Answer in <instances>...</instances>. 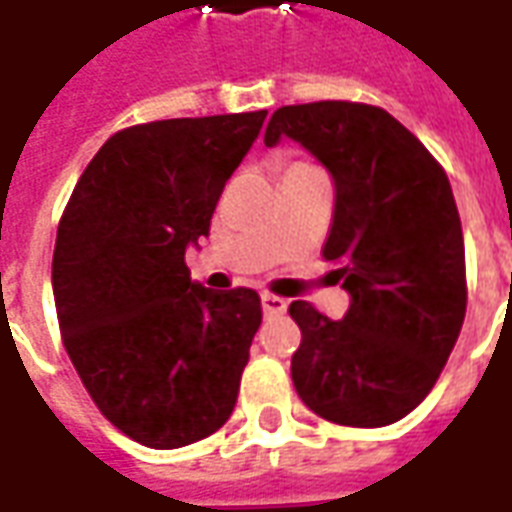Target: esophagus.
Instances as JSON below:
<instances>
[{"label":"esophagus","mask_w":512,"mask_h":512,"mask_svg":"<svg viewBox=\"0 0 512 512\" xmlns=\"http://www.w3.org/2000/svg\"><path fill=\"white\" fill-rule=\"evenodd\" d=\"M262 308H264V314H284L286 300L284 297H275V295H262Z\"/></svg>","instance_id":"esophagus-1"}]
</instances>
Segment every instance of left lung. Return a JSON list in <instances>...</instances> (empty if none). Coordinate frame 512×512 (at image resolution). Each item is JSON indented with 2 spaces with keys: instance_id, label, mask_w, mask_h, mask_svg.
Segmentation results:
<instances>
[{
  "instance_id": "8db88e82",
  "label": "left lung",
  "mask_w": 512,
  "mask_h": 512,
  "mask_svg": "<svg viewBox=\"0 0 512 512\" xmlns=\"http://www.w3.org/2000/svg\"><path fill=\"white\" fill-rule=\"evenodd\" d=\"M289 137L331 173L322 256L350 295L342 320L289 306L303 342L292 380L311 411L347 427L400 422L436 386L466 317V253L444 168L389 112L314 101L273 112L264 146Z\"/></svg>"
}]
</instances>
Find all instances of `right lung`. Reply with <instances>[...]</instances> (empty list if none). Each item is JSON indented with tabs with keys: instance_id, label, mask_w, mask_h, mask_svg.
I'll return each instance as SVG.
<instances>
[{
	"instance_id": "add662e5",
	"label": "right lung",
	"mask_w": 512,
	"mask_h": 512,
	"mask_svg": "<svg viewBox=\"0 0 512 512\" xmlns=\"http://www.w3.org/2000/svg\"><path fill=\"white\" fill-rule=\"evenodd\" d=\"M264 118L129 126L90 159L65 206L52 259L63 344L99 411L143 447L195 444L237 405L262 303L245 286L192 281L184 253L209 237Z\"/></svg>"
}]
</instances>
